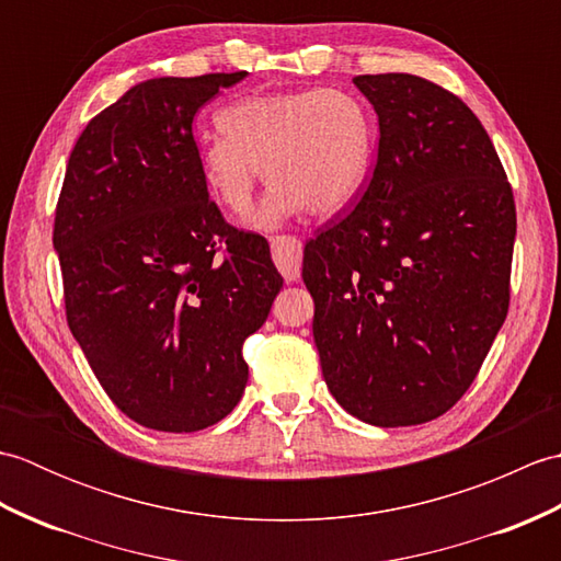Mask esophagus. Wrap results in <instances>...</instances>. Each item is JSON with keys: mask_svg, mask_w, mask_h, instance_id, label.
<instances>
[{"mask_svg": "<svg viewBox=\"0 0 561 561\" xmlns=\"http://www.w3.org/2000/svg\"><path fill=\"white\" fill-rule=\"evenodd\" d=\"M272 260L282 277L287 282H299L301 277V241L294 236L272 238Z\"/></svg>", "mask_w": 561, "mask_h": 561, "instance_id": "esophagus-1", "label": "esophagus"}]
</instances>
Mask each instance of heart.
Segmentation results:
<instances>
[{
  "instance_id": "1",
  "label": "heart",
  "mask_w": 561,
  "mask_h": 561,
  "mask_svg": "<svg viewBox=\"0 0 561 561\" xmlns=\"http://www.w3.org/2000/svg\"><path fill=\"white\" fill-rule=\"evenodd\" d=\"M221 135L199 139V173L236 217L253 207L265 178L270 193L250 229L272 231L294 214H332L359 193L376 151V117L342 87L255 93L219 111Z\"/></svg>"
}]
</instances>
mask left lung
<instances>
[{
    "label": "left lung",
    "mask_w": 561,
    "mask_h": 561,
    "mask_svg": "<svg viewBox=\"0 0 561 561\" xmlns=\"http://www.w3.org/2000/svg\"><path fill=\"white\" fill-rule=\"evenodd\" d=\"M354 87L378 117L371 181L306 245L323 378L374 426L448 412L478 376L508 311L514 193L468 105L414 75Z\"/></svg>",
    "instance_id": "left-lung-1"
}]
</instances>
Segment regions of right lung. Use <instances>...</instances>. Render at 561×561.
Masks as SVG:
<instances>
[{"instance_id":"1","label":"right lung","mask_w":561,"mask_h":561,"mask_svg":"<svg viewBox=\"0 0 561 561\" xmlns=\"http://www.w3.org/2000/svg\"><path fill=\"white\" fill-rule=\"evenodd\" d=\"M245 71L135 83L69 153L53 245L71 335L108 398L157 432L221 422L248 383L243 340L282 274L202 181L195 113Z\"/></svg>"}]
</instances>
